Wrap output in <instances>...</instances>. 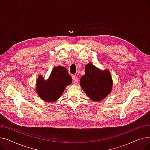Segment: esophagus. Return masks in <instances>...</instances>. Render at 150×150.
Here are the masks:
<instances>
[{
	"mask_svg": "<svg viewBox=\"0 0 150 150\" xmlns=\"http://www.w3.org/2000/svg\"><path fill=\"white\" fill-rule=\"evenodd\" d=\"M72 80H73V81L74 83H78V81H79V79H78V77L75 75L72 76Z\"/></svg>",
	"mask_w": 150,
	"mask_h": 150,
	"instance_id": "1",
	"label": "esophagus"
}]
</instances>
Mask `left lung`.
Masks as SVG:
<instances>
[{
    "label": "left lung",
    "instance_id": "1",
    "mask_svg": "<svg viewBox=\"0 0 150 150\" xmlns=\"http://www.w3.org/2000/svg\"><path fill=\"white\" fill-rule=\"evenodd\" d=\"M80 84L86 95L95 101L104 99L111 92L112 88L109 71H102L91 62L86 65L85 75L81 76Z\"/></svg>",
    "mask_w": 150,
    "mask_h": 150
}]
</instances>
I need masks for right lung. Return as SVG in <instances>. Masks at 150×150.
<instances>
[{"label": "right lung", "instance_id": "add662e5", "mask_svg": "<svg viewBox=\"0 0 150 150\" xmlns=\"http://www.w3.org/2000/svg\"><path fill=\"white\" fill-rule=\"evenodd\" d=\"M72 82V78L67 69L58 66L52 70L47 80L44 79L42 75L38 76L36 81V92L43 100L53 102L61 97L67 86Z\"/></svg>", "mask_w": 150, "mask_h": 150}]
</instances>
